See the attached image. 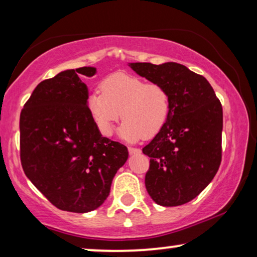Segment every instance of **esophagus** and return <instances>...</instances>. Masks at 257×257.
Here are the masks:
<instances>
[{"label": "esophagus", "mask_w": 257, "mask_h": 257, "mask_svg": "<svg viewBox=\"0 0 257 257\" xmlns=\"http://www.w3.org/2000/svg\"><path fill=\"white\" fill-rule=\"evenodd\" d=\"M128 152L131 156H136V154H139L140 153V150L139 149H133V147H128Z\"/></svg>", "instance_id": "34e87169"}]
</instances>
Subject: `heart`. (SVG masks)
Wrapping results in <instances>:
<instances>
[{"mask_svg":"<svg viewBox=\"0 0 257 257\" xmlns=\"http://www.w3.org/2000/svg\"><path fill=\"white\" fill-rule=\"evenodd\" d=\"M100 91L90 94L87 108L103 136L110 137L121 117L125 121L119 128V137L137 143L144 137L157 136L170 117V93L161 84L117 72L100 83Z\"/></svg>","mask_w":257,"mask_h":257,"instance_id":"1","label":"heart"}]
</instances>
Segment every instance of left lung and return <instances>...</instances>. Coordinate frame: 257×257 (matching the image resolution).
I'll return each instance as SVG.
<instances>
[{
  "label": "left lung",
  "instance_id": "1",
  "mask_svg": "<svg viewBox=\"0 0 257 257\" xmlns=\"http://www.w3.org/2000/svg\"><path fill=\"white\" fill-rule=\"evenodd\" d=\"M140 77L166 87L171 112L163 130L143 149L150 157L145 186L164 207L187 203L215 177L221 163L222 106L203 76L174 62L128 63Z\"/></svg>",
  "mask_w": 257,
  "mask_h": 257
}]
</instances>
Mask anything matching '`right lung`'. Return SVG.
<instances>
[{
	"label": "right lung",
	"mask_w": 257,
	"mask_h": 257,
	"mask_svg": "<svg viewBox=\"0 0 257 257\" xmlns=\"http://www.w3.org/2000/svg\"><path fill=\"white\" fill-rule=\"evenodd\" d=\"M97 69H68L41 82L20 118L21 163L27 178L62 210L87 213L103 205L127 147L112 142L91 118L80 77Z\"/></svg>",
	"instance_id": "right-lung-1"
}]
</instances>
